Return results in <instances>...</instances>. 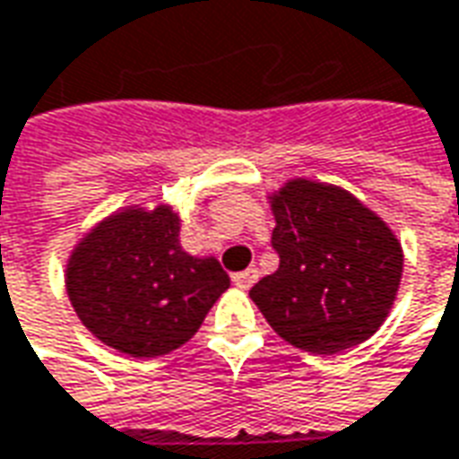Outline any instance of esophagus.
Wrapping results in <instances>:
<instances>
[{
	"instance_id": "esophagus-1",
	"label": "esophagus",
	"mask_w": 459,
	"mask_h": 459,
	"mask_svg": "<svg viewBox=\"0 0 459 459\" xmlns=\"http://www.w3.org/2000/svg\"><path fill=\"white\" fill-rule=\"evenodd\" d=\"M256 279H259V272H256V269L251 266V269H246V272H238V274H233V284H236V287H241V290H248V287H251V284H254Z\"/></svg>"
}]
</instances>
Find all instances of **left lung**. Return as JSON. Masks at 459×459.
Here are the masks:
<instances>
[{
  "instance_id": "obj_1",
  "label": "left lung",
  "mask_w": 459,
  "mask_h": 459,
  "mask_svg": "<svg viewBox=\"0 0 459 459\" xmlns=\"http://www.w3.org/2000/svg\"><path fill=\"white\" fill-rule=\"evenodd\" d=\"M279 269L251 287L279 338L315 356L368 340L388 317L402 281L399 238L335 185L290 180L272 195Z\"/></svg>"
}]
</instances>
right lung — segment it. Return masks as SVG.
<instances>
[{
  "mask_svg": "<svg viewBox=\"0 0 459 459\" xmlns=\"http://www.w3.org/2000/svg\"><path fill=\"white\" fill-rule=\"evenodd\" d=\"M230 279L182 251L169 205L126 208L88 233L68 259L73 309L96 338L132 358L165 356L193 338Z\"/></svg>",
  "mask_w": 459,
  "mask_h": 459,
  "instance_id": "obj_1",
  "label": "right lung"
}]
</instances>
